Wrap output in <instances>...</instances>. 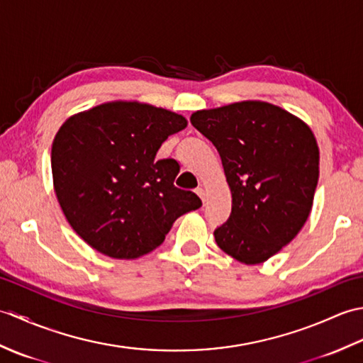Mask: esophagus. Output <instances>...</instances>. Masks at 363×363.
Masks as SVG:
<instances>
[{"instance_id":"34e87169","label":"esophagus","mask_w":363,"mask_h":363,"mask_svg":"<svg viewBox=\"0 0 363 363\" xmlns=\"http://www.w3.org/2000/svg\"><path fill=\"white\" fill-rule=\"evenodd\" d=\"M196 195L201 198V201L203 203H206V198H207V194H206V190L203 189V187H199V189H196Z\"/></svg>"}]
</instances>
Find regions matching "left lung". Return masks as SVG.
I'll return each mask as SVG.
<instances>
[{
	"instance_id": "left-lung-1",
	"label": "left lung",
	"mask_w": 363,
	"mask_h": 363,
	"mask_svg": "<svg viewBox=\"0 0 363 363\" xmlns=\"http://www.w3.org/2000/svg\"><path fill=\"white\" fill-rule=\"evenodd\" d=\"M190 123L217 148L233 195L215 242L242 264H262L309 218L320 176L317 138L296 115L259 99L196 111Z\"/></svg>"
}]
</instances>
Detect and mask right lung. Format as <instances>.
I'll use <instances>...</instances> for the list:
<instances>
[{
  "label": "right lung",
  "instance_id": "1",
  "mask_svg": "<svg viewBox=\"0 0 363 363\" xmlns=\"http://www.w3.org/2000/svg\"><path fill=\"white\" fill-rule=\"evenodd\" d=\"M182 115L140 101H107L68 117L51 146L52 187L84 242L112 259H137L165 240L173 223L201 207L174 187L179 164L156 159Z\"/></svg>",
  "mask_w": 363,
  "mask_h": 363
}]
</instances>
